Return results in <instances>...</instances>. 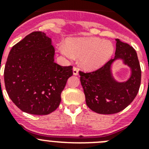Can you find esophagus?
Returning a JSON list of instances; mask_svg holds the SVG:
<instances>
[{
  "mask_svg": "<svg viewBox=\"0 0 149 149\" xmlns=\"http://www.w3.org/2000/svg\"><path fill=\"white\" fill-rule=\"evenodd\" d=\"M73 74L74 75H77L78 74V69H77V67H73Z\"/></svg>",
  "mask_w": 149,
  "mask_h": 149,
  "instance_id": "1",
  "label": "esophagus"
}]
</instances>
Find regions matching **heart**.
Returning a JSON list of instances; mask_svg holds the SVG:
<instances>
[{"mask_svg": "<svg viewBox=\"0 0 149 149\" xmlns=\"http://www.w3.org/2000/svg\"><path fill=\"white\" fill-rule=\"evenodd\" d=\"M68 49L60 46V51L68 59L81 57V66L87 70L100 68L110 60L114 51L113 44L109 40L98 37H80L69 39Z\"/></svg>", "mask_w": 149, "mask_h": 149, "instance_id": "1", "label": "heart"}]
</instances>
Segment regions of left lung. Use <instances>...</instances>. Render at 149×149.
<instances>
[{"instance_id":"8db88e82","label":"left lung","mask_w":149,"mask_h":149,"mask_svg":"<svg viewBox=\"0 0 149 149\" xmlns=\"http://www.w3.org/2000/svg\"><path fill=\"white\" fill-rule=\"evenodd\" d=\"M116 41L113 59L93 72L79 71L86 105L99 114H114L123 110L134 101L141 83V68L136 51L120 39ZM118 58H122L132 68V76L126 82H117L111 76L110 67Z\"/></svg>"}]
</instances>
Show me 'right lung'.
<instances>
[{
	"label": "right lung",
	"instance_id": "1",
	"mask_svg": "<svg viewBox=\"0 0 149 149\" xmlns=\"http://www.w3.org/2000/svg\"><path fill=\"white\" fill-rule=\"evenodd\" d=\"M54 52L51 39L40 31L28 34L10 50L4 68L5 87L23 112L48 115L60 105L62 91L73 72L72 65L55 63Z\"/></svg>",
	"mask_w": 149,
	"mask_h": 149
}]
</instances>
